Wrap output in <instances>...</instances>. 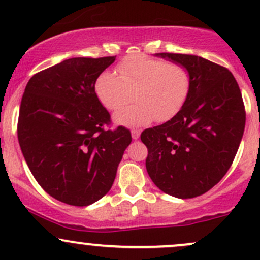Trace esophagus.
I'll list each match as a JSON object with an SVG mask.
<instances>
[{
  "label": "esophagus",
  "mask_w": 260,
  "mask_h": 260,
  "mask_svg": "<svg viewBox=\"0 0 260 260\" xmlns=\"http://www.w3.org/2000/svg\"><path fill=\"white\" fill-rule=\"evenodd\" d=\"M132 138L133 139H138L139 136H140V131L139 129H132Z\"/></svg>",
  "instance_id": "34e87169"
}]
</instances>
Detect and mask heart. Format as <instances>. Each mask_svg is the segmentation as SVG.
<instances>
[{"instance_id": "heart-1", "label": "heart", "mask_w": 260, "mask_h": 260, "mask_svg": "<svg viewBox=\"0 0 260 260\" xmlns=\"http://www.w3.org/2000/svg\"><path fill=\"white\" fill-rule=\"evenodd\" d=\"M117 72H101L94 89L101 104L112 111L126 105L133 91L136 103L115 115V121L123 126L169 120L180 111L190 89L186 67L143 53L122 59Z\"/></svg>"}]
</instances>
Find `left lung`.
Masks as SVG:
<instances>
[{
    "mask_svg": "<svg viewBox=\"0 0 260 260\" xmlns=\"http://www.w3.org/2000/svg\"><path fill=\"white\" fill-rule=\"evenodd\" d=\"M156 56L186 67L190 89L171 120L140 134L148 148L145 166L166 194L194 198L219 183L232 165L246 124L242 95L222 66L194 55Z\"/></svg>",
    "mask_w": 260,
    "mask_h": 260,
    "instance_id": "1",
    "label": "left lung"
}]
</instances>
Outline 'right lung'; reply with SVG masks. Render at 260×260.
<instances>
[{
  "label": "right lung",
  "instance_id": "right-lung-1",
  "mask_svg": "<svg viewBox=\"0 0 260 260\" xmlns=\"http://www.w3.org/2000/svg\"><path fill=\"white\" fill-rule=\"evenodd\" d=\"M116 56L74 57L31 77L18 118V140L32 176L57 201L86 207L111 189L129 129L111 123L94 84Z\"/></svg>",
  "mask_w": 260,
  "mask_h": 260
}]
</instances>
